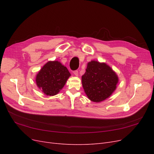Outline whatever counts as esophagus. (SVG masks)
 <instances>
[{
  "label": "esophagus",
  "mask_w": 154,
  "mask_h": 154,
  "mask_svg": "<svg viewBox=\"0 0 154 154\" xmlns=\"http://www.w3.org/2000/svg\"><path fill=\"white\" fill-rule=\"evenodd\" d=\"M73 74L75 76H78V70H76V71H73Z\"/></svg>",
  "instance_id": "esophagus-1"
}]
</instances>
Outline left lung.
<instances>
[{
    "mask_svg": "<svg viewBox=\"0 0 154 154\" xmlns=\"http://www.w3.org/2000/svg\"><path fill=\"white\" fill-rule=\"evenodd\" d=\"M82 81L88 99L94 102H100L112 94L118 82V78L106 63L91 61L87 64Z\"/></svg>",
    "mask_w": 154,
    "mask_h": 154,
    "instance_id": "8db88e82",
    "label": "left lung"
}]
</instances>
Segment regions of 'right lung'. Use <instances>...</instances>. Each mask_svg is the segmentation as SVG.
<instances>
[{
  "label": "right lung",
  "instance_id": "1",
  "mask_svg": "<svg viewBox=\"0 0 154 154\" xmlns=\"http://www.w3.org/2000/svg\"><path fill=\"white\" fill-rule=\"evenodd\" d=\"M71 74L58 61L48 62L36 75V85L48 96H54L66 84Z\"/></svg>",
  "mask_w": 154,
  "mask_h": 154
}]
</instances>
